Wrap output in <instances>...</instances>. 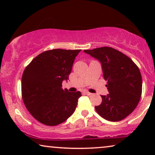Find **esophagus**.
<instances>
[{"instance_id": "34e87169", "label": "esophagus", "mask_w": 155, "mask_h": 155, "mask_svg": "<svg viewBox=\"0 0 155 155\" xmlns=\"http://www.w3.org/2000/svg\"><path fill=\"white\" fill-rule=\"evenodd\" d=\"M84 93L85 94H87V95H88V96H91V95H92V93H90V92H89L88 91H84Z\"/></svg>"}]
</instances>
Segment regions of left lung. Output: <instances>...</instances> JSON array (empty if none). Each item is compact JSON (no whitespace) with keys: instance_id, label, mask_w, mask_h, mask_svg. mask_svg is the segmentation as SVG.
Here are the masks:
<instances>
[{"instance_id":"8db88e82","label":"left lung","mask_w":155,"mask_h":155,"mask_svg":"<svg viewBox=\"0 0 155 155\" xmlns=\"http://www.w3.org/2000/svg\"><path fill=\"white\" fill-rule=\"evenodd\" d=\"M84 52L101 63L109 94L101 95L95 110L104 119L119 121L136 108L142 94V76L137 65L126 55L111 47H99Z\"/></svg>"}]
</instances>
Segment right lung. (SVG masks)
I'll list each match as a JSON object with an SVG mask.
<instances>
[{"label":"right lung","instance_id":"right-lung-1","mask_svg":"<svg viewBox=\"0 0 155 155\" xmlns=\"http://www.w3.org/2000/svg\"><path fill=\"white\" fill-rule=\"evenodd\" d=\"M80 49H52L36 56L22 77V97L27 109L38 121L55 126L66 120L77 107L80 92L63 90Z\"/></svg>","mask_w":155,"mask_h":155}]
</instances>
